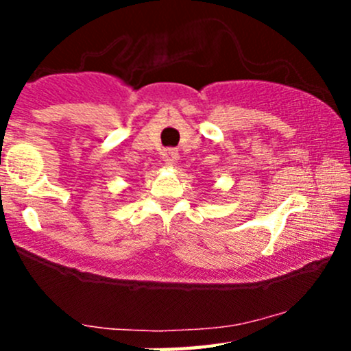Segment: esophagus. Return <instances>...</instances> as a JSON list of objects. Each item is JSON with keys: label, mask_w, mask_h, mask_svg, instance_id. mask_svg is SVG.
<instances>
[{"label": "esophagus", "mask_w": 351, "mask_h": 351, "mask_svg": "<svg viewBox=\"0 0 351 351\" xmlns=\"http://www.w3.org/2000/svg\"><path fill=\"white\" fill-rule=\"evenodd\" d=\"M176 160H178V152H176V150H173V148H168V150L163 152L165 165H175Z\"/></svg>", "instance_id": "34e87169"}]
</instances>
